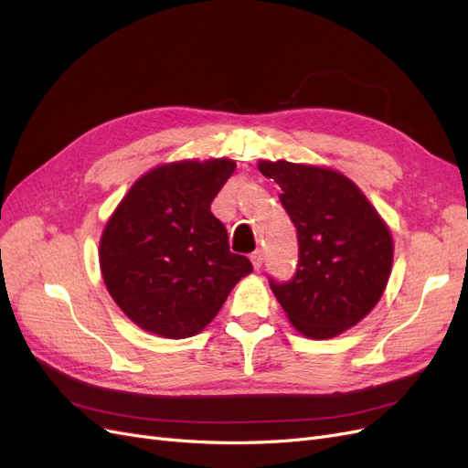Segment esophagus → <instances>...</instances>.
<instances>
[{"mask_svg": "<svg viewBox=\"0 0 468 468\" xmlns=\"http://www.w3.org/2000/svg\"><path fill=\"white\" fill-rule=\"evenodd\" d=\"M262 261H264V252L261 250V249H257L255 252H252L250 255V262H252V266H255V271H259L261 266H262Z\"/></svg>", "mask_w": 468, "mask_h": 468, "instance_id": "1", "label": "esophagus"}]
</instances>
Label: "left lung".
<instances>
[{"label":"left lung","mask_w":468,"mask_h":468,"mask_svg":"<svg viewBox=\"0 0 468 468\" xmlns=\"http://www.w3.org/2000/svg\"><path fill=\"white\" fill-rule=\"evenodd\" d=\"M259 170L282 194L298 231V266L271 288L290 324L310 339H331L356 325L388 284L394 243L367 196L339 172L288 160H261Z\"/></svg>","instance_id":"left-lung-1"}]
</instances>
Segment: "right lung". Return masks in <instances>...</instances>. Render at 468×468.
<instances>
[{"mask_svg":"<svg viewBox=\"0 0 468 468\" xmlns=\"http://www.w3.org/2000/svg\"><path fill=\"white\" fill-rule=\"evenodd\" d=\"M231 158L156 166L131 186L105 225L100 266L108 292L141 329L166 339L202 331L252 271L229 250L211 202L235 170Z\"/></svg>","mask_w":468,"mask_h":468,"instance_id":"1","label":"right lung"}]
</instances>
